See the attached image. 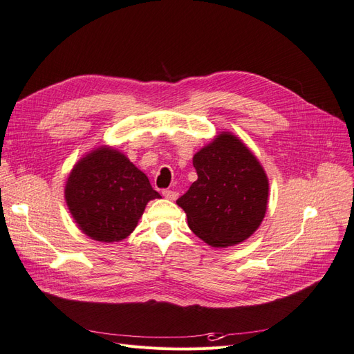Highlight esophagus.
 I'll return each mask as SVG.
<instances>
[{
    "label": "esophagus",
    "instance_id": "1",
    "mask_svg": "<svg viewBox=\"0 0 354 354\" xmlns=\"http://www.w3.org/2000/svg\"><path fill=\"white\" fill-rule=\"evenodd\" d=\"M163 197L167 198V200H170V201H174V200L178 198V192L174 191V189H165V191H163Z\"/></svg>",
    "mask_w": 354,
    "mask_h": 354
}]
</instances>
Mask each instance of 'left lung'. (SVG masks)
Listing matches in <instances>:
<instances>
[{
  "label": "left lung",
  "mask_w": 354,
  "mask_h": 354,
  "mask_svg": "<svg viewBox=\"0 0 354 354\" xmlns=\"http://www.w3.org/2000/svg\"><path fill=\"white\" fill-rule=\"evenodd\" d=\"M197 180L176 204L189 230L214 248L241 244L263 222L269 179L253 151L223 131L192 157Z\"/></svg>",
  "instance_id": "left-lung-1"
}]
</instances>
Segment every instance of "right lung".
Wrapping results in <instances>:
<instances>
[{
    "label": "right lung",
    "instance_id": "1",
    "mask_svg": "<svg viewBox=\"0 0 354 354\" xmlns=\"http://www.w3.org/2000/svg\"><path fill=\"white\" fill-rule=\"evenodd\" d=\"M160 198L147 175L120 150L100 145L72 167L64 200L75 223L100 243H119L138 225L148 201Z\"/></svg>",
    "mask_w": 354,
    "mask_h": 354
}]
</instances>
